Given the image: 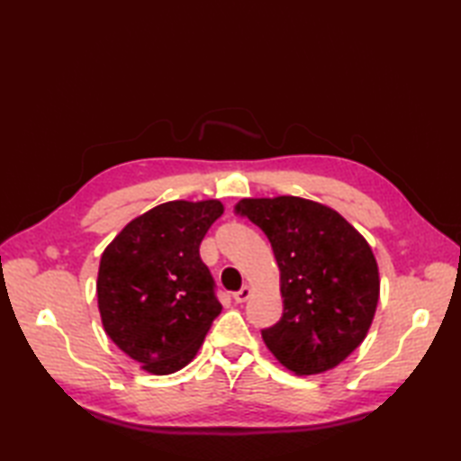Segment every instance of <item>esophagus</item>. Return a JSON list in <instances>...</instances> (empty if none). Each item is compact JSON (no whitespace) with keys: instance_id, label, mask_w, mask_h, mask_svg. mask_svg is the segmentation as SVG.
Instances as JSON below:
<instances>
[{"instance_id":"34e87169","label":"esophagus","mask_w":461,"mask_h":461,"mask_svg":"<svg viewBox=\"0 0 461 461\" xmlns=\"http://www.w3.org/2000/svg\"><path fill=\"white\" fill-rule=\"evenodd\" d=\"M251 297V287L249 285H243L240 291L233 293V301L236 303H246Z\"/></svg>"}]
</instances>
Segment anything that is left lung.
Returning <instances> with one entry per match:
<instances>
[{
	"instance_id": "left-lung-1",
	"label": "left lung",
	"mask_w": 461,
	"mask_h": 461,
	"mask_svg": "<svg viewBox=\"0 0 461 461\" xmlns=\"http://www.w3.org/2000/svg\"><path fill=\"white\" fill-rule=\"evenodd\" d=\"M266 233L279 267L283 317L261 330L267 348L299 376L339 366L375 319L380 277L368 241L325 203L277 195L236 205Z\"/></svg>"
}]
</instances>
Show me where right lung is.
Returning a JSON list of instances; mask_svg holds the SVG:
<instances>
[{
  "label": "right lung",
  "mask_w": 461,
  "mask_h": 461,
  "mask_svg": "<svg viewBox=\"0 0 461 461\" xmlns=\"http://www.w3.org/2000/svg\"><path fill=\"white\" fill-rule=\"evenodd\" d=\"M220 200H174L122 228L103 251L96 299L106 335L150 375H172L198 355L221 312L200 243Z\"/></svg>",
  "instance_id": "1"
}]
</instances>
